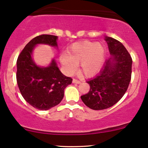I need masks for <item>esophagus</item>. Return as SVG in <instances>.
Here are the masks:
<instances>
[{
  "mask_svg": "<svg viewBox=\"0 0 148 148\" xmlns=\"http://www.w3.org/2000/svg\"><path fill=\"white\" fill-rule=\"evenodd\" d=\"M72 83H76V84H80L81 82L80 81V80H78V79H76V78H74L72 80Z\"/></svg>",
  "mask_w": 148,
  "mask_h": 148,
  "instance_id": "esophagus-1",
  "label": "esophagus"
}]
</instances>
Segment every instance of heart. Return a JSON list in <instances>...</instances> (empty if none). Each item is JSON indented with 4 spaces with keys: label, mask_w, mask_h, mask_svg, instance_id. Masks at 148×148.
Masks as SVG:
<instances>
[{
    "label": "heart",
    "mask_w": 148,
    "mask_h": 148,
    "mask_svg": "<svg viewBox=\"0 0 148 148\" xmlns=\"http://www.w3.org/2000/svg\"><path fill=\"white\" fill-rule=\"evenodd\" d=\"M104 48L102 45L95 42H85L75 43L70 46L68 52L59 56V61L64 72L72 75L77 72L78 64L81 63L82 70L87 76L98 72L104 59Z\"/></svg>",
    "instance_id": "obj_1"
}]
</instances>
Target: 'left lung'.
Masks as SVG:
<instances>
[{
  "label": "left lung",
  "instance_id": "left-lung-1",
  "mask_svg": "<svg viewBox=\"0 0 148 148\" xmlns=\"http://www.w3.org/2000/svg\"><path fill=\"white\" fill-rule=\"evenodd\" d=\"M111 57L94 78L87 81L90 90L80 98L93 110H103L117 103L128 89L132 74V60L124 45L105 37Z\"/></svg>",
  "mask_w": 148,
  "mask_h": 148
}]
</instances>
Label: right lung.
I'll return each mask as SVG.
<instances>
[{
  "label": "right lung",
  "mask_w": 148,
  "mask_h": 148,
  "mask_svg": "<svg viewBox=\"0 0 148 148\" xmlns=\"http://www.w3.org/2000/svg\"><path fill=\"white\" fill-rule=\"evenodd\" d=\"M58 37L41 35L26 45L17 60L16 79L18 87L28 103L39 110H48L59 104L64 96V89L72 78L61 73L55 59L48 67H40L33 60L32 54L37 44L57 47Z\"/></svg>",
  "instance_id": "right-lung-1"
}]
</instances>
